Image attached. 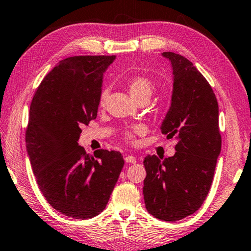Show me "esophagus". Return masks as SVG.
Returning a JSON list of instances; mask_svg holds the SVG:
<instances>
[{
  "label": "esophagus",
  "instance_id": "esophagus-1",
  "mask_svg": "<svg viewBox=\"0 0 251 251\" xmlns=\"http://www.w3.org/2000/svg\"><path fill=\"white\" fill-rule=\"evenodd\" d=\"M125 161L127 163H133V164H134V163H136L137 160H136V157L133 156V155H128V156L125 157Z\"/></svg>",
  "mask_w": 251,
  "mask_h": 251
}]
</instances>
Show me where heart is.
<instances>
[{
    "instance_id": "1",
    "label": "heart",
    "mask_w": 251,
    "mask_h": 251,
    "mask_svg": "<svg viewBox=\"0 0 251 251\" xmlns=\"http://www.w3.org/2000/svg\"><path fill=\"white\" fill-rule=\"evenodd\" d=\"M127 88L135 100H142V99H150L152 94L154 93L155 85L149 77L143 75H135L130 77L127 81ZM107 93L106 89H102L100 95H99V106L104 107L107 100ZM144 132V127L142 125H135L127 128L124 132V138L126 141L133 143L135 141V135L141 134Z\"/></svg>"
}]
</instances>
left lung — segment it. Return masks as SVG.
<instances>
[{"mask_svg":"<svg viewBox=\"0 0 251 251\" xmlns=\"http://www.w3.org/2000/svg\"><path fill=\"white\" fill-rule=\"evenodd\" d=\"M173 68L171 107L162 123L166 138L176 137V154L144 158L146 210L163 221H177L203 203L221 151L219 107L212 87L181 54L163 52Z\"/></svg>","mask_w":251,"mask_h":251,"instance_id":"left-lung-1","label":"left lung"}]
</instances>
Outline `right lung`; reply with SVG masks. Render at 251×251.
Listing matches in <instances>:
<instances>
[{"mask_svg": "<svg viewBox=\"0 0 251 251\" xmlns=\"http://www.w3.org/2000/svg\"><path fill=\"white\" fill-rule=\"evenodd\" d=\"M115 55L63 59L40 83L30 106L27 155L38 186L67 217L90 219L106 208L124 166L119 152L88 155L78 145L81 128L97 117L102 75Z\"/></svg>", "mask_w": 251, "mask_h": 251, "instance_id": "add662e5", "label": "right lung"}]
</instances>
